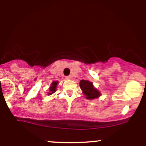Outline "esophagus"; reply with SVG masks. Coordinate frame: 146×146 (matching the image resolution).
<instances>
[{
    "instance_id": "1",
    "label": "esophagus",
    "mask_w": 146,
    "mask_h": 146,
    "mask_svg": "<svg viewBox=\"0 0 146 146\" xmlns=\"http://www.w3.org/2000/svg\"><path fill=\"white\" fill-rule=\"evenodd\" d=\"M66 80H72V76H71V75H68V76H66Z\"/></svg>"
}]
</instances>
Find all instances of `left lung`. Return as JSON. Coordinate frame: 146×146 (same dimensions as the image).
<instances>
[{"label": "left lung", "instance_id": "left-lung-1", "mask_svg": "<svg viewBox=\"0 0 146 146\" xmlns=\"http://www.w3.org/2000/svg\"><path fill=\"white\" fill-rule=\"evenodd\" d=\"M80 86L84 95L88 100H94L95 98H98L101 95L100 92L95 88L93 83L88 80H82L80 82Z\"/></svg>", "mask_w": 146, "mask_h": 146}]
</instances>
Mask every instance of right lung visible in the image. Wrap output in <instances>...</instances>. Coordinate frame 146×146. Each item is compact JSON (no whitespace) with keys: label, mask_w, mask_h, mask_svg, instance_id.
I'll return each instance as SVG.
<instances>
[{"label":"right lung","mask_w":146,"mask_h":146,"mask_svg":"<svg viewBox=\"0 0 146 146\" xmlns=\"http://www.w3.org/2000/svg\"><path fill=\"white\" fill-rule=\"evenodd\" d=\"M58 84V82H53L51 84V87L49 88V93H48V95H52L53 93H54L56 91V87Z\"/></svg>","instance_id":"add662e5"}]
</instances>
